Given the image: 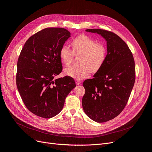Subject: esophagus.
I'll list each match as a JSON object with an SVG mask.
<instances>
[{"mask_svg":"<svg viewBox=\"0 0 152 152\" xmlns=\"http://www.w3.org/2000/svg\"><path fill=\"white\" fill-rule=\"evenodd\" d=\"M81 83V81L80 80H76V84L77 85H79Z\"/></svg>","mask_w":152,"mask_h":152,"instance_id":"1","label":"esophagus"}]
</instances>
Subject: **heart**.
Listing matches in <instances>:
<instances>
[{
    "mask_svg": "<svg viewBox=\"0 0 152 152\" xmlns=\"http://www.w3.org/2000/svg\"><path fill=\"white\" fill-rule=\"evenodd\" d=\"M72 50L69 46H62L59 56L61 62L66 66L72 62L74 54L81 55L78 66H71L64 69L65 75L76 80H82L96 72L105 62L107 49L101 43H97L94 39L86 35H80L72 42Z\"/></svg>",
    "mask_w": 152,
    "mask_h": 152,
    "instance_id": "1",
    "label": "heart"
}]
</instances>
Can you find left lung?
<instances>
[{"mask_svg":"<svg viewBox=\"0 0 152 152\" xmlns=\"http://www.w3.org/2000/svg\"><path fill=\"white\" fill-rule=\"evenodd\" d=\"M107 43L105 62L83 85L85 94L82 99L85 113L97 122L113 119L125 107L135 81L133 54L127 44L116 34L101 29H88Z\"/></svg>","mask_w":152,"mask_h":152,"instance_id":"obj_1","label":"left lung"}]
</instances>
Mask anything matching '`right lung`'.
<instances>
[{
  "label": "right lung",
  "instance_id": "1",
  "mask_svg": "<svg viewBox=\"0 0 152 152\" xmlns=\"http://www.w3.org/2000/svg\"><path fill=\"white\" fill-rule=\"evenodd\" d=\"M71 37L62 28H47L29 38L17 64L16 85L26 108L43 118L62 110L66 96L76 87L72 77L54 80L62 70L59 52Z\"/></svg>",
  "mask_w": 152,
  "mask_h": 152
}]
</instances>
